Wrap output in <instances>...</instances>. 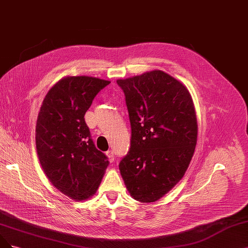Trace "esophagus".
<instances>
[{
    "label": "esophagus",
    "instance_id": "obj_1",
    "mask_svg": "<svg viewBox=\"0 0 248 248\" xmlns=\"http://www.w3.org/2000/svg\"><path fill=\"white\" fill-rule=\"evenodd\" d=\"M106 154H107V156H108V161L110 162V163H112V162H114V160H115V155H114V152H113L112 150H109V151H108Z\"/></svg>",
    "mask_w": 248,
    "mask_h": 248
}]
</instances>
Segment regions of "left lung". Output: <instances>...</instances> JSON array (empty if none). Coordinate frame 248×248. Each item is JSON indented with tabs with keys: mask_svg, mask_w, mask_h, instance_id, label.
<instances>
[{
	"mask_svg": "<svg viewBox=\"0 0 248 248\" xmlns=\"http://www.w3.org/2000/svg\"><path fill=\"white\" fill-rule=\"evenodd\" d=\"M117 83L131 125L130 150L119 168L133 199L155 202L181 181L194 155L198 125L193 99L182 82L160 70Z\"/></svg>",
	"mask_w": 248,
	"mask_h": 248,
	"instance_id": "obj_1",
	"label": "left lung"
}]
</instances>
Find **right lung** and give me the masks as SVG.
Masks as SVG:
<instances>
[{
	"instance_id": "right-lung-1",
	"label": "right lung",
	"mask_w": 248,
	"mask_h": 248,
	"mask_svg": "<svg viewBox=\"0 0 248 248\" xmlns=\"http://www.w3.org/2000/svg\"><path fill=\"white\" fill-rule=\"evenodd\" d=\"M109 83L88 76L64 77L48 91L38 115L36 148L43 171L56 189L77 201L96 193L108 165L84 116Z\"/></svg>"
}]
</instances>
